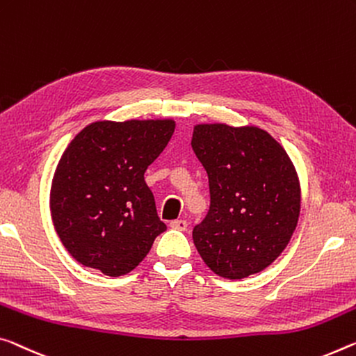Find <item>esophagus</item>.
<instances>
[{"instance_id": "1", "label": "esophagus", "mask_w": 356, "mask_h": 356, "mask_svg": "<svg viewBox=\"0 0 356 356\" xmlns=\"http://www.w3.org/2000/svg\"><path fill=\"white\" fill-rule=\"evenodd\" d=\"M169 227L172 229H179V231H185L188 227V223L185 222V220H172L171 223H169Z\"/></svg>"}]
</instances>
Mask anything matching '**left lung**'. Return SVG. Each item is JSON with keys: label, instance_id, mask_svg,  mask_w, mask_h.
<instances>
[{"label": "left lung", "instance_id": "obj_1", "mask_svg": "<svg viewBox=\"0 0 356 356\" xmlns=\"http://www.w3.org/2000/svg\"><path fill=\"white\" fill-rule=\"evenodd\" d=\"M191 147L204 166L211 207L193 229L212 273L241 280L261 273L289 245L301 212V184L285 149L264 129L200 123Z\"/></svg>", "mask_w": 356, "mask_h": 356}]
</instances>
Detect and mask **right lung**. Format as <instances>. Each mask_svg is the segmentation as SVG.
Returning a JSON list of instances; mask_svg holds the SVG:
<instances>
[{
  "instance_id": "right-lung-1",
  "label": "right lung",
  "mask_w": 356,
  "mask_h": 356,
  "mask_svg": "<svg viewBox=\"0 0 356 356\" xmlns=\"http://www.w3.org/2000/svg\"><path fill=\"white\" fill-rule=\"evenodd\" d=\"M176 122L98 120L61 155L50 187V216L70 255L111 277L147 257L166 229L144 172L171 139Z\"/></svg>"
}]
</instances>
